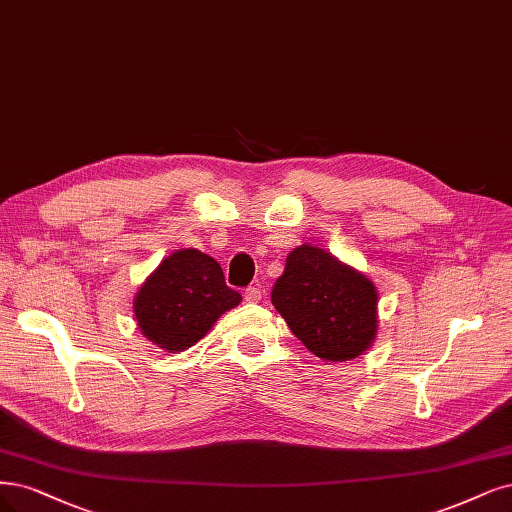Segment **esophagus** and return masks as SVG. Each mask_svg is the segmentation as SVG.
<instances>
[{
  "label": "esophagus",
  "instance_id": "obj_1",
  "mask_svg": "<svg viewBox=\"0 0 512 512\" xmlns=\"http://www.w3.org/2000/svg\"><path fill=\"white\" fill-rule=\"evenodd\" d=\"M260 298H262V290L260 288L250 286L248 290H245V301H248V303H260Z\"/></svg>",
  "mask_w": 512,
  "mask_h": 512
}]
</instances>
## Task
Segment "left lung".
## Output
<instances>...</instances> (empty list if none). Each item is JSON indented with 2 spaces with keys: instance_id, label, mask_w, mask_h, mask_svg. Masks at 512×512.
<instances>
[{
  "instance_id": "8db88e82",
  "label": "left lung",
  "mask_w": 512,
  "mask_h": 512,
  "mask_svg": "<svg viewBox=\"0 0 512 512\" xmlns=\"http://www.w3.org/2000/svg\"><path fill=\"white\" fill-rule=\"evenodd\" d=\"M377 288L366 275L315 245H298L271 292L298 341L328 362L362 356L377 334Z\"/></svg>"
}]
</instances>
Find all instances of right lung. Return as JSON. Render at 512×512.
<instances>
[{
  "label": "right lung",
  "instance_id": "1",
  "mask_svg": "<svg viewBox=\"0 0 512 512\" xmlns=\"http://www.w3.org/2000/svg\"><path fill=\"white\" fill-rule=\"evenodd\" d=\"M241 303L226 286L220 264L199 250L167 256L137 290L133 311L139 330L169 354L201 341L218 317Z\"/></svg>",
  "mask_w": 512,
  "mask_h": 512
}]
</instances>
